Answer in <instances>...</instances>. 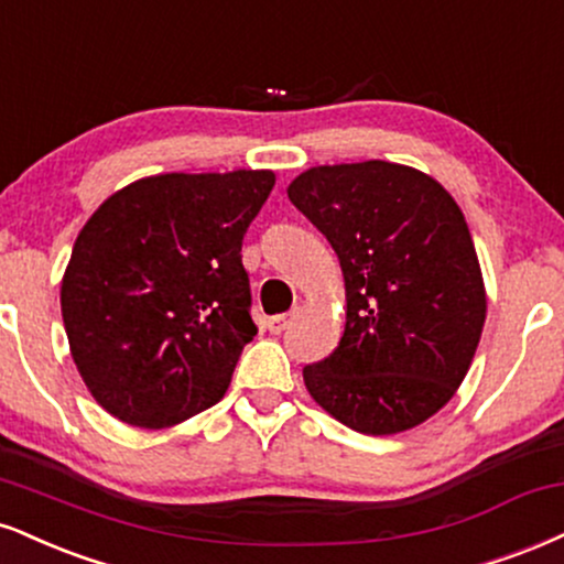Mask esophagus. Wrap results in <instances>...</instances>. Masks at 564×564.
I'll list each match as a JSON object with an SVG mask.
<instances>
[{
    "label": "esophagus",
    "mask_w": 564,
    "mask_h": 564,
    "mask_svg": "<svg viewBox=\"0 0 564 564\" xmlns=\"http://www.w3.org/2000/svg\"><path fill=\"white\" fill-rule=\"evenodd\" d=\"M291 321H294V312H291V315L268 317V330H270V334H283V330H286L291 325Z\"/></svg>",
    "instance_id": "esophagus-1"
}]
</instances>
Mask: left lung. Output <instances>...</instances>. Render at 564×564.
Listing matches in <instances>:
<instances>
[{
	"mask_svg": "<svg viewBox=\"0 0 564 564\" xmlns=\"http://www.w3.org/2000/svg\"><path fill=\"white\" fill-rule=\"evenodd\" d=\"M289 199L341 262L338 347L302 370L338 423L391 436L457 393L486 323V286L463 209L431 175L399 162L317 165Z\"/></svg>",
	"mask_w": 564,
	"mask_h": 564,
	"instance_id": "obj_1",
	"label": "left lung"
}]
</instances>
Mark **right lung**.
Instances as JSON below:
<instances>
[{"label": "right lung", "mask_w": 564, "mask_h": 564, "mask_svg": "<svg viewBox=\"0 0 564 564\" xmlns=\"http://www.w3.org/2000/svg\"><path fill=\"white\" fill-rule=\"evenodd\" d=\"M273 171L160 173L107 196L80 228L59 304L91 397L139 429L217 404L257 336L241 241Z\"/></svg>", "instance_id": "right-lung-1"}]
</instances>
